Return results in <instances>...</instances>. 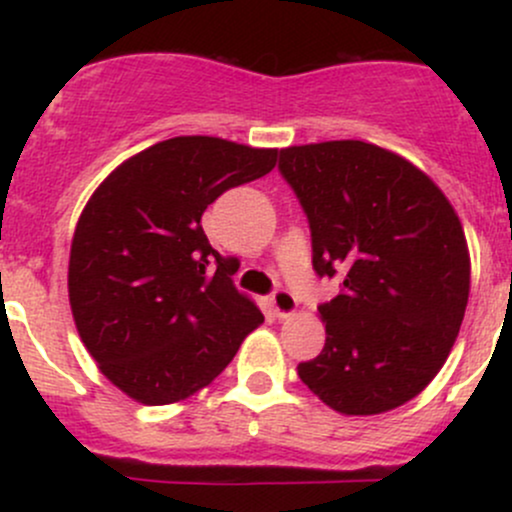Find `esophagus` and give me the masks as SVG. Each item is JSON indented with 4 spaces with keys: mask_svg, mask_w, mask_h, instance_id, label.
<instances>
[{
    "mask_svg": "<svg viewBox=\"0 0 512 512\" xmlns=\"http://www.w3.org/2000/svg\"><path fill=\"white\" fill-rule=\"evenodd\" d=\"M272 308H274V315L279 317V320H284V317H291L298 310V298L293 296L291 291L281 289L272 296Z\"/></svg>",
    "mask_w": 512,
    "mask_h": 512,
    "instance_id": "obj_1",
    "label": "esophagus"
}]
</instances>
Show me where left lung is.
<instances>
[{"label":"left lung","mask_w":512,"mask_h":512,"mask_svg":"<svg viewBox=\"0 0 512 512\" xmlns=\"http://www.w3.org/2000/svg\"><path fill=\"white\" fill-rule=\"evenodd\" d=\"M313 233V267L344 276L320 305L325 349L298 378L344 416L402 407L443 368L469 301L467 238L443 190L361 139L281 149Z\"/></svg>","instance_id":"obj_1"}]
</instances>
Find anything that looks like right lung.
I'll list each match as a JSON object with an SVG mask.
<instances>
[{"label":"right lung","instance_id":"obj_1","mask_svg":"<svg viewBox=\"0 0 512 512\" xmlns=\"http://www.w3.org/2000/svg\"><path fill=\"white\" fill-rule=\"evenodd\" d=\"M276 156L173 137L129 156L88 197L69 250V305L98 370L134 402L192 397L264 322L223 272L202 214L228 187L267 175Z\"/></svg>","mask_w":512,"mask_h":512}]
</instances>
